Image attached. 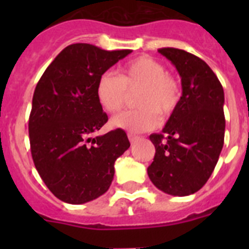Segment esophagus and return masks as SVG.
Segmentation results:
<instances>
[{"label":"esophagus","mask_w":249,"mask_h":249,"mask_svg":"<svg viewBox=\"0 0 249 249\" xmlns=\"http://www.w3.org/2000/svg\"><path fill=\"white\" fill-rule=\"evenodd\" d=\"M138 136H136V135H133V133H128V140H129V142H131V143H135L136 141L138 140Z\"/></svg>","instance_id":"esophagus-1"}]
</instances>
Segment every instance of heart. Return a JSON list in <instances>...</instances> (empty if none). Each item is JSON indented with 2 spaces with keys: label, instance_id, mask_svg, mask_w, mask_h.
<instances>
[{
  "label": "heart",
  "instance_id": "obj_1",
  "mask_svg": "<svg viewBox=\"0 0 249 249\" xmlns=\"http://www.w3.org/2000/svg\"><path fill=\"white\" fill-rule=\"evenodd\" d=\"M138 91L135 111L117 114L111 120L114 128L129 132L153 129L162 118L169 117L181 102L182 89L173 74L166 71L163 63L152 57L142 56L123 66L120 76L105 72L100 76L96 96L103 108L116 113L124 107L127 92Z\"/></svg>",
  "mask_w": 249,
  "mask_h": 249
}]
</instances>
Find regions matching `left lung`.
<instances>
[{
	"instance_id": "1",
	"label": "left lung",
	"mask_w": 249,
	"mask_h": 249,
	"mask_svg": "<svg viewBox=\"0 0 249 249\" xmlns=\"http://www.w3.org/2000/svg\"><path fill=\"white\" fill-rule=\"evenodd\" d=\"M181 76V102L155 144L149 179L167 195L190 196L199 191L212 175L224 143V92L203 59L178 48L158 50Z\"/></svg>"
}]
</instances>
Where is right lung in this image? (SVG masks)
<instances>
[{
  "instance_id": "obj_1",
  "label": "right lung",
  "mask_w": 249,
  "mask_h": 249,
  "mask_svg": "<svg viewBox=\"0 0 249 249\" xmlns=\"http://www.w3.org/2000/svg\"><path fill=\"white\" fill-rule=\"evenodd\" d=\"M129 53L73 43L37 83L28 121L31 155L48 190L66 203H86L107 192L114 162L131 146L121 128L92 137L108 121L96 96L98 78Z\"/></svg>"
}]
</instances>
